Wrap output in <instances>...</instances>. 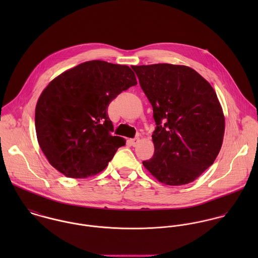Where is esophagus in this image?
<instances>
[{"mask_svg":"<svg viewBox=\"0 0 258 258\" xmlns=\"http://www.w3.org/2000/svg\"><path fill=\"white\" fill-rule=\"evenodd\" d=\"M140 141V138H134V139H130L129 140V142H130V144L132 145V146H136L137 144H138V142Z\"/></svg>","mask_w":258,"mask_h":258,"instance_id":"34e87169","label":"esophagus"}]
</instances>
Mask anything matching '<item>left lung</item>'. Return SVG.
<instances>
[{
    "label": "left lung",
    "instance_id": "1",
    "mask_svg": "<svg viewBox=\"0 0 258 258\" xmlns=\"http://www.w3.org/2000/svg\"><path fill=\"white\" fill-rule=\"evenodd\" d=\"M153 107V158L143 166L160 183L194 182L221 151L225 120L212 85L195 70L179 64L133 66Z\"/></svg>",
    "mask_w": 258,
    "mask_h": 258
}]
</instances>
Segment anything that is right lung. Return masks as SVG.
Masks as SVG:
<instances>
[{"instance_id":"right-lung-1","label":"right lung","mask_w":258,"mask_h":258,"mask_svg":"<svg viewBox=\"0 0 258 258\" xmlns=\"http://www.w3.org/2000/svg\"><path fill=\"white\" fill-rule=\"evenodd\" d=\"M127 66L82 62L52 79L36 106L37 142L48 163L69 178L102 172L126 140L112 136L107 108L123 90L136 85Z\"/></svg>"}]
</instances>
